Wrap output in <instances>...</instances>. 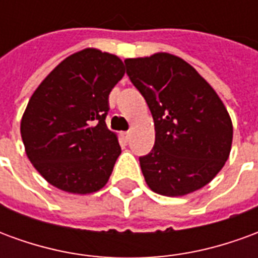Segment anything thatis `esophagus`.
<instances>
[{
	"mask_svg": "<svg viewBox=\"0 0 258 258\" xmlns=\"http://www.w3.org/2000/svg\"><path fill=\"white\" fill-rule=\"evenodd\" d=\"M130 135H131V133H130V131H124V133H123V138L125 141H128L130 140Z\"/></svg>",
	"mask_w": 258,
	"mask_h": 258,
	"instance_id": "1",
	"label": "esophagus"
}]
</instances>
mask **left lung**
Segmentation results:
<instances>
[{
  "mask_svg": "<svg viewBox=\"0 0 258 258\" xmlns=\"http://www.w3.org/2000/svg\"><path fill=\"white\" fill-rule=\"evenodd\" d=\"M124 63L155 121V146L140 157L148 186L171 198L203 188L229 157L233 128L227 107L213 87L175 55L157 52Z\"/></svg>",
  "mask_w": 258,
  "mask_h": 258,
  "instance_id": "left-lung-1",
  "label": "left lung"
}]
</instances>
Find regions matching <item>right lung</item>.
Listing matches in <instances>:
<instances>
[{
    "label": "right lung",
    "mask_w": 258,
    "mask_h": 258,
    "mask_svg": "<svg viewBox=\"0 0 258 258\" xmlns=\"http://www.w3.org/2000/svg\"><path fill=\"white\" fill-rule=\"evenodd\" d=\"M124 73L118 56L85 48L63 59L31 95L20 134L31 164L55 188L87 195L109 181L121 148L105 118Z\"/></svg>",
    "instance_id": "add662e5"
}]
</instances>
